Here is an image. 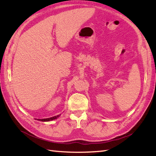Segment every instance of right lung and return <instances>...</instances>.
Here are the masks:
<instances>
[{"label": "right lung", "instance_id": "right-lung-1", "mask_svg": "<svg viewBox=\"0 0 156 156\" xmlns=\"http://www.w3.org/2000/svg\"><path fill=\"white\" fill-rule=\"evenodd\" d=\"M59 117V115H57V116H54V117H51V118H48V119H37L38 121H52L54 120V119H57L58 117Z\"/></svg>", "mask_w": 156, "mask_h": 156}]
</instances>
